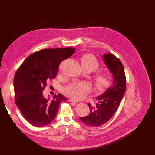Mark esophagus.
I'll return each instance as SVG.
<instances>
[{"label":"esophagus","mask_w":155,"mask_h":155,"mask_svg":"<svg viewBox=\"0 0 155 155\" xmlns=\"http://www.w3.org/2000/svg\"><path fill=\"white\" fill-rule=\"evenodd\" d=\"M69 101L71 102V103H77V101H75V100H74V99H72V98H70V99H69Z\"/></svg>","instance_id":"34e87169"}]
</instances>
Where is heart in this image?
Segmentation results:
<instances>
[{
	"label": "heart",
	"instance_id": "1",
	"mask_svg": "<svg viewBox=\"0 0 155 155\" xmlns=\"http://www.w3.org/2000/svg\"><path fill=\"white\" fill-rule=\"evenodd\" d=\"M81 64L86 71H93L99 67V62L93 54H86L81 59ZM95 88L103 91L110 86L112 83L111 76L107 72H98L93 77ZM90 85L87 82H74L64 88V93L76 100L81 99L89 93Z\"/></svg>",
	"mask_w": 155,
	"mask_h": 155
}]
</instances>
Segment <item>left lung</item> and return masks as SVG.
Here are the masks:
<instances>
[{
  "mask_svg": "<svg viewBox=\"0 0 155 155\" xmlns=\"http://www.w3.org/2000/svg\"><path fill=\"white\" fill-rule=\"evenodd\" d=\"M103 58L113 74L114 81L105 93L96 97L94 106L88 103L90 113L80 118L83 123L91 127H100L110 119L119 107L126 91V77L121 61L112 54H104Z\"/></svg>",
  "mask_w": 155,
  "mask_h": 155,
  "instance_id": "obj_1",
  "label": "left lung"
}]
</instances>
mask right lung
I'll list each match as a JSON object with an SVG mask.
<instances>
[{"mask_svg": "<svg viewBox=\"0 0 155 155\" xmlns=\"http://www.w3.org/2000/svg\"><path fill=\"white\" fill-rule=\"evenodd\" d=\"M74 48H48L25 59L14 77L15 103L23 117L32 125L45 127L57 116L59 104L67 101L58 93L52 100L43 96L47 81L56 77L59 64L74 54Z\"/></svg>", "mask_w": 155, "mask_h": 155, "instance_id": "obj_1", "label": "right lung"}]
</instances>
